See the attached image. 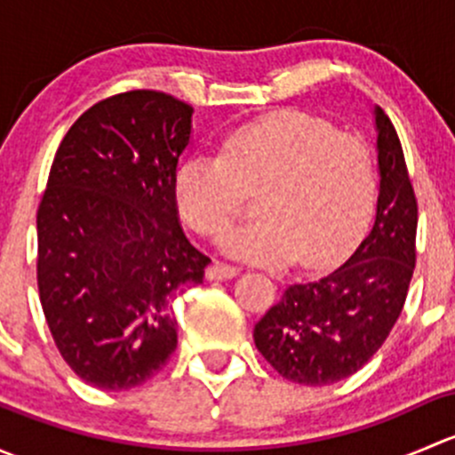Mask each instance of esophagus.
Listing matches in <instances>:
<instances>
[{"label":"esophagus","instance_id":"esophagus-1","mask_svg":"<svg viewBox=\"0 0 455 455\" xmlns=\"http://www.w3.org/2000/svg\"><path fill=\"white\" fill-rule=\"evenodd\" d=\"M237 273H240V268H237V266L215 261V264L206 270V277L209 279H231V277H235Z\"/></svg>","mask_w":455,"mask_h":455}]
</instances>
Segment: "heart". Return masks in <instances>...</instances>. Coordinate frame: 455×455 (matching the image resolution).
<instances>
[{
    "instance_id": "heart-1",
    "label": "heart",
    "mask_w": 455,
    "mask_h": 455,
    "mask_svg": "<svg viewBox=\"0 0 455 455\" xmlns=\"http://www.w3.org/2000/svg\"><path fill=\"white\" fill-rule=\"evenodd\" d=\"M376 187L368 142L304 112L246 123L224 136L218 156H189L173 173L178 213L213 240L257 191L259 218L233 228L224 249L264 266L297 255L319 268L341 257L368 227Z\"/></svg>"
}]
</instances>
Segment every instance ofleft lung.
I'll use <instances>...</instances> for the list:
<instances>
[{
    "mask_svg": "<svg viewBox=\"0 0 455 455\" xmlns=\"http://www.w3.org/2000/svg\"><path fill=\"white\" fill-rule=\"evenodd\" d=\"M379 200L370 233L325 277L292 283L255 323L257 350L283 379L332 385L379 352L403 313L416 266L419 204L392 121L374 109Z\"/></svg>",
    "mask_w": 455,
    "mask_h": 455,
    "instance_id": "8db88e82",
    "label": "left lung"
}]
</instances>
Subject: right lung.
<instances>
[{
	"label": "right lung",
	"mask_w": 455,
	"mask_h": 455,
	"mask_svg": "<svg viewBox=\"0 0 455 455\" xmlns=\"http://www.w3.org/2000/svg\"><path fill=\"white\" fill-rule=\"evenodd\" d=\"M194 108L132 90L92 105L59 145L36 211V283L63 361L108 392L158 374L178 346L172 299L209 257L182 233L173 173Z\"/></svg>",
	"instance_id": "add662e5"
}]
</instances>
